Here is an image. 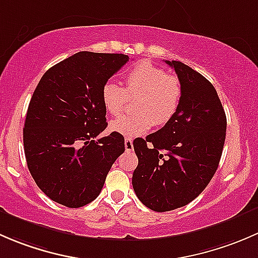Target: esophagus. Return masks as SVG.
I'll list each match as a JSON object with an SVG mask.
<instances>
[{"label": "esophagus", "instance_id": "obj_1", "mask_svg": "<svg viewBox=\"0 0 258 258\" xmlns=\"http://www.w3.org/2000/svg\"><path fill=\"white\" fill-rule=\"evenodd\" d=\"M124 148H126V151H132V148H134V141H132V139L124 140Z\"/></svg>", "mask_w": 258, "mask_h": 258}]
</instances>
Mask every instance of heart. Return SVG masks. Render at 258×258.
<instances>
[{
	"label": "heart",
	"mask_w": 258,
	"mask_h": 258,
	"mask_svg": "<svg viewBox=\"0 0 258 258\" xmlns=\"http://www.w3.org/2000/svg\"><path fill=\"white\" fill-rule=\"evenodd\" d=\"M134 116H123L111 122V131L124 137L146 134L152 124H166L177 112L182 100V83L176 75L166 74L150 61H140L123 75V88L106 82L101 100L111 116H118L128 98H136Z\"/></svg>",
	"instance_id": "b5f03b06"
}]
</instances>
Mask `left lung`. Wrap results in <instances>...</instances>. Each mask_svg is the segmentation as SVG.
<instances>
[{
  "label": "left lung",
  "mask_w": 258,
  "mask_h": 258,
  "mask_svg": "<svg viewBox=\"0 0 258 258\" xmlns=\"http://www.w3.org/2000/svg\"><path fill=\"white\" fill-rule=\"evenodd\" d=\"M166 63L182 83L181 105L162 128L134 141L139 165L132 186L156 212L186 206L206 188L220 163L227 127L212 83L182 62Z\"/></svg>",
  "instance_id": "left-lung-1"
}]
</instances>
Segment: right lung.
<instances>
[{
  "mask_svg": "<svg viewBox=\"0 0 258 258\" xmlns=\"http://www.w3.org/2000/svg\"><path fill=\"white\" fill-rule=\"evenodd\" d=\"M122 53L82 51L46 71L28 105L23 127L27 167L52 201L77 209L100 195L124 139L107 127L101 90L126 62Z\"/></svg>",
  "mask_w": 258,
  "mask_h": 258,
  "instance_id": "right-lung-1",
  "label": "right lung"
}]
</instances>
